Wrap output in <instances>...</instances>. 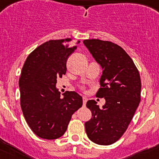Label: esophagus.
I'll return each instance as SVG.
<instances>
[{"instance_id": "1", "label": "esophagus", "mask_w": 159, "mask_h": 159, "mask_svg": "<svg viewBox=\"0 0 159 159\" xmlns=\"http://www.w3.org/2000/svg\"><path fill=\"white\" fill-rule=\"evenodd\" d=\"M87 101H88V98L86 96L83 97V103H84V106H86Z\"/></svg>"}]
</instances>
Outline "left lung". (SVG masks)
I'll return each mask as SVG.
<instances>
[{"label":"left lung","mask_w":159,"mask_h":159,"mask_svg":"<svg viewBox=\"0 0 159 159\" xmlns=\"http://www.w3.org/2000/svg\"><path fill=\"white\" fill-rule=\"evenodd\" d=\"M84 43L102 67L101 88L96 96L106 100L101 109L95 100L87 102L92 117L85 123V130L93 143L111 145L124 134L139 105V72L128 54L116 43L98 39L85 40Z\"/></svg>","instance_id":"obj_1"}]
</instances>
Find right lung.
Returning <instances> with one entry per match:
<instances>
[{
	"label": "right lung",
	"instance_id": "1",
	"mask_svg": "<svg viewBox=\"0 0 159 159\" xmlns=\"http://www.w3.org/2000/svg\"><path fill=\"white\" fill-rule=\"evenodd\" d=\"M71 41L43 43L29 55L22 67L19 88L23 115L31 130L44 139L61 137L71 116L83 105L78 93L66 92L62 97L57 88V78L66 74L67 58L76 48Z\"/></svg>",
	"mask_w": 159,
	"mask_h": 159
}]
</instances>
